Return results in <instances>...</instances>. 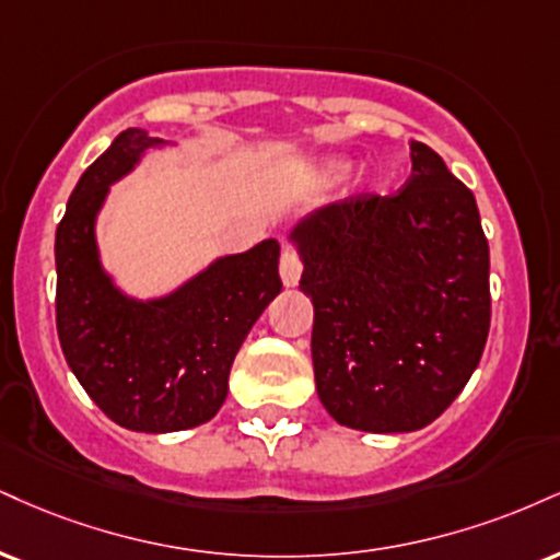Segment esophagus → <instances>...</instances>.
<instances>
[{
	"instance_id": "obj_1",
	"label": "esophagus",
	"mask_w": 560,
	"mask_h": 560,
	"mask_svg": "<svg viewBox=\"0 0 560 560\" xmlns=\"http://www.w3.org/2000/svg\"><path fill=\"white\" fill-rule=\"evenodd\" d=\"M279 273L284 287H294L302 276V258L294 245H284L281 247V258H279Z\"/></svg>"
}]
</instances>
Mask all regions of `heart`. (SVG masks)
Masks as SVG:
<instances>
[{
  "label": "heart",
  "instance_id": "b5f03b06",
  "mask_svg": "<svg viewBox=\"0 0 560 560\" xmlns=\"http://www.w3.org/2000/svg\"><path fill=\"white\" fill-rule=\"evenodd\" d=\"M347 172V161H331L326 166V177H339V174Z\"/></svg>",
  "mask_w": 560,
  "mask_h": 560
}]
</instances>
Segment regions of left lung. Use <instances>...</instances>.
I'll return each mask as SVG.
<instances>
[{
    "instance_id": "8db88e82",
    "label": "left lung",
    "mask_w": 560,
    "mask_h": 560,
    "mask_svg": "<svg viewBox=\"0 0 560 560\" xmlns=\"http://www.w3.org/2000/svg\"><path fill=\"white\" fill-rule=\"evenodd\" d=\"M294 240L328 415L368 433H407L446 412L490 331V250L472 190L433 148L412 143L401 190L349 195Z\"/></svg>"
}]
</instances>
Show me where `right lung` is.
<instances>
[{
  "label": "right lung",
  "instance_id": "add662e5",
  "mask_svg": "<svg viewBox=\"0 0 560 560\" xmlns=\"http://www.w3.org/2000/svg\"><path fill=\"white\" fill-rule=\"evenodd\" d=\"M159 143L125 130L78 179L57 226V334L65 360L109 420L138 433L203 425L258 315L281 292L279 242L215 260L172 298L132 302L101 273L93 219L106 187Z\"/></svg>",
  "mask_w": 560,
  "mask_h": 560
}]
</instances>
